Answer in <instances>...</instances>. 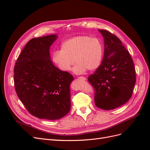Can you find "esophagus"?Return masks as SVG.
<instances>
[{"mask_svg": "<svg viewBox=\"0 0 150 150\" xmlns=\"http://www.w3.org/2000/svg\"><path fill=\"white\" fill-rule=\"evenodd\" d=\"M78 79H80L84 80V81H85V80L86 79V78H85V77H83V76H79V77H78Z\"/></svg>", "mask_w": 150, "mask_h": 150, "instance_id": "obj_1", "label": "esophagus"}]
</instances>
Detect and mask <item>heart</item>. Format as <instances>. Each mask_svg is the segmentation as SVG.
<instances>
[{
  "label": "heart",
  "mask_w": 150,
  "mask_h": 150,
  "mask_svg": "<svg viewBox=\"0 0 150 150\" xmlns=\"http://www.w3.org/2000/svg\"><path fill=\"white\" fill-rule=\"evenodd\" d=\"M103 56V45L101 40L88 35H78L63 42L61 51H54L52 59L57 67L63 72L73 68L76 74H83L88 69L94 71L100 66Z\"/></svg>",
  "instance_id": "obj_1"
}]
</instances>
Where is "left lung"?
Listing matches in <instances>:
<instances>
[{
    "label": "left lung",
    "mask_w": 150,
    "mask_h": 150,
    "mask_svg": "<svg viewBox=\"0 0 150 150\" xmlns=\"http://www.w3.org/2000/svg\"><path fill=\"white\" fill-rule=\"evenodd\" d=\"M98 30L104 38V56L100 66L88 80L95 90L96 106L111 110L129 100L136 71L132 58L120 39L106 30Z\"/></svg>",
    "instance_id": "1"
}]
</instances>
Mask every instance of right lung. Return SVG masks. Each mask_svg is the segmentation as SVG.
Masks as SVG:
<instances>
[{"label": "right lung", "instance_id": "right-lung-1", "mask_svg": "<svg viewBox=\"0 0 150 150\" xmlns=\"http://www.w3.org/2000/svg\"><path fill=\"white\" fill-rule=\"evenodd\" d=\"M56 34L30 39L14 66V86L21 102L39 119L59 120L71 109L70 84L74 78L53 64L49 49Z\"/></svg>", "mask_w": 150, "mask_h": 150}]
</instances>
